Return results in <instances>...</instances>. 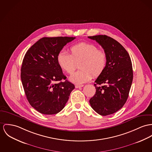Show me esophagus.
Returning a JSON list of instances; mask_svg holds the SVG:
<instances>
[{"label": "esophagus", "mask_w": 152, "mask_h": 152, "mask_svg": "<svg viewBox=\"0 0 152 152\" xmlns=\"http://www.w3.org/2000/svg\"><path fill=\"white\" fill-rule=\"evenodd\" d=\"M84 86L83 84H81V85H76L75 86V87L76 88H80V87H83Z\"/></svg>", "instance_id": "esophagus-1"}]
</instances>
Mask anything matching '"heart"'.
Returning <instances> with one entry per match:
<instances>
[{
    "mask_svg": "<svg viewBox=\"0 0 152 152\" xmlns=\"http://www.w3.org/2000/svg\"><path fill=\"white\" fill-rule=\"evenodd\" d=\"M70 54L59 52L57 61L59 67L68 74H72L79 64L80 70L69 77L70 82L81 84L90 81L93 77L101 75L106 67L107 55L103 49L91 43H79L70 47Z\"/></svg>",
    "mask_w": 152,
    "mask_h": 152,
    "instance_id": "heart-1",
    "label": "heart"
}]
</instances>
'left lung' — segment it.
<instances>
[{"mask_svg": "<svg viewBox=\"0 0 152 152\" xmlns=\"http://www.w3.org/2000/svg\"><path fill=\"white\" fill-rule=\"evenodd\" d=\"M107 53V65L95 81L96 92L90 104L99 115L107 116L120 110L129 97L133 79L132 62L128 52L114 39L106 35L88 36Z\"/></svg>", "mask_w": 152, "mask_h": 152, "instance_id": "8db88e82", "label": "left lung"}]
</instances>
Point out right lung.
<instances>
[{"label":"right lung","instance_id":"1","mask_svg":"<svg viewBox=\"0 0 152 152\" xmlns=\"http://www.w3.org/2000/svg\"><path fill=\"white\" fill-rule=\"evenodd\" d=\"M75 38L43 37L24 56L21 69L23 90L30 105L40 113H58L75 88V85L66 80L57 57L63 47Z\"/></svg>","mask_w":152,"mask_h":152}]
</instances>
